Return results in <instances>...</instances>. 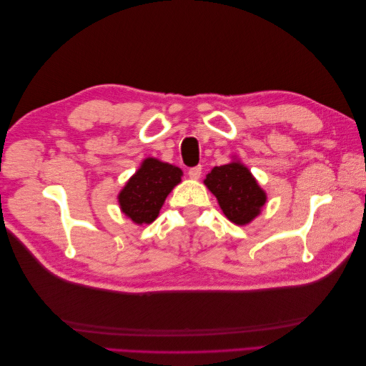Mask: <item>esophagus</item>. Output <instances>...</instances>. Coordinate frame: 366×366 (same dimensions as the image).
Instances as JSON below:
<instances>
[{"label":"esophagus","mask_w":366,"mask_h":366,"mask_svg":"<svg viewBox=\"0 0 366 366\" xmlns=\"http://www.w3.org/2000/svg\"><path fill=\"white\" fill-rule=\"evenodd\" d=\"M201 171H203V168H201V167L190 168V169H189V177H190V179H195V181H197V179L201 177Z\"/></svg>","instance_id":"1"}]
</instances>
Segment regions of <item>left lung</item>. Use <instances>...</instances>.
<instances>
[{
	"label": "left lung",
	"instance_id": "1",
	"mask_svg": "<svg viewBox=\"0 0 366 366\" xmlns=\"http://www.w3.org/2000/svg\"><path fill=\"white\" fill-rule=\"evenodd\" d=\"M204 185L219 201L224 217L239 227L252 223L267 201V193L252 171L236 157L227 165L209 171Z\"/></svg>",
	"mask_w": 366,
	"mask_h": 366
}]
</instances>
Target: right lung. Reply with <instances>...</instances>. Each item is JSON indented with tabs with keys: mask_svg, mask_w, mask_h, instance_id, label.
<instances>
[{
	"mask_svg": "<svg viewBox=\"0 0 366 366\" xmlns=\"http://www.w3.org/2000/svg\"><path fill=\"white\" fill-rule=\"evenodd\" d=\"M182 174L176 165L146 157L118 193L121 212L139 227L152 223Z\"/></svg>",
	"mask_w": 366,
	"mask_h": 366,
	"instance_id": "add662e5",
	"label": "right lung"
}]
</instances>
